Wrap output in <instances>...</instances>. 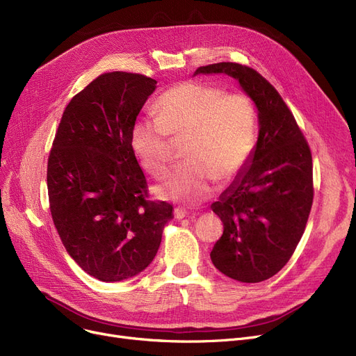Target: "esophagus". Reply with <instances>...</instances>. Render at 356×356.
<instances>
[{"mask_svg":"<svg viewBox=\"0 0 356 356\" xmlns=\"http://www.w3.org/2000/svg\"><path fill=\"white\" fill-rule=\"evenodd\" d=\"M186 215H188V212H186L184 209H181V208H176V209H175V218H176L177 220L186 218Z\"/></svg>","mask_w":356,"mask_h":356,"instance_id":"34e87169","label":"esophagus"}]
</instances>
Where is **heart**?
Returning <instances> with one entry per match:
<instances>
[{
    "instance_id": "obj_1",
    "label": "heart",
    "mask_w": 356,
    "mask_h": 356,
    "mask_svg": "<svg viewBox=\"0 0 356 356\" xmlns=\"http://www.w3.org/2000/svg\"><path fill=\"white\" fill-rule=\"evenodd\" d=\"M157 118L141 117L131 128V148L149 175L161 176L168 165L167 136L183 138L177 167L154 192L164 200L197 203L213 191V180L231 181L252 154L257 111L244 92L199 82L167 89L156 102Z\"/></svg>"
}]
</instances>
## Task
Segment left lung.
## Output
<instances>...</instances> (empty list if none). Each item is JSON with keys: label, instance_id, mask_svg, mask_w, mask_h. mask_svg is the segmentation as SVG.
Returning <instances> with one entry per match:
<instances>
[{"label": "left lung", "instance_id": "8db88e82", "mask_svg": "<svg viewBox=\"0 0 356 356\" xmlns=\"http://www.w3.org/2000/svg\"><path fill=\"white\" fill-rule=\"evenodd\" d=\"M223 73L252 99L258 138L252 154L212 203L223 234L211 251L213 266L241 283H259L282 270L305 232L313 203L312 153L275 88L258 72L222 62L196 74Z\"/></svg>", "mask_w": 356, "mask_h": 356}]
</instances>
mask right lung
<instances>
[{
  "instance_id": "add662e5",
  "label": "right lung",
  "mask_w": 356,
  "mask_h": 356,
  "mask_svg": "<svg viewBox=\"0 0 356 356\" xmlns=\"http://www.w3.org/2000/svg\"><path fill=\"white\" fill-rule=\"evenodd\" d=\"M156 88L144 74H101L66 106L49 156L54 227L76 264L105 283L152 264L173 218L170 203L147 200V180L129 143Z\"/></svg>"
}]
</instances>
